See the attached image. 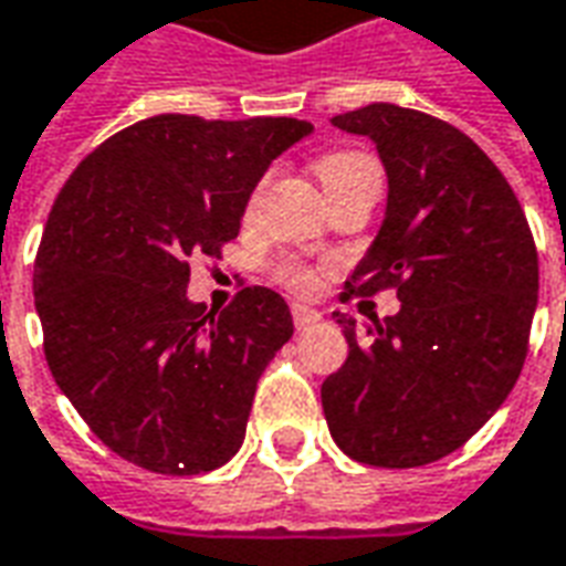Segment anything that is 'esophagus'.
Masks as SVG:
<instances>
[{
  "mask_svg": "<svg viewBox=\"0 0 566 566\" xmlns=\"http://www.w3.org/2000/svg\"><path fill=\"white\" fill-rule=\"evenodd\" d=\"M319 319H323V314L314 311V307H304V304H295V307H292V323H295V328H311L316 326Z\"/></svg>",
  "mask_w": 566,
  "mask_h": 566,
  "instance_id": "34e87169",
  "label": "esophagus"
}]
</instances>
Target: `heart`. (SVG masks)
<instances>
[{"label": "heart", "mask_w": 566, "mask_h": 566, "mask_svg": "<svg viewBox=\"0 0 566 566\" xmlns=\"http://www.w3.org/2000/svg\"><path fill=\"white\" fill-rule=\"evenodd\" d=\"M368 164H375V161H371L368 155H359V151H332V155H326V158H319V161H316V176H319V182H323V186H332V182L340 179L344 174H350V170H356V167H368ZM280 280L295 292L314 290V274L295 262L280 264Z\"/></svg>", "instance_id": "1"}]
</instances>
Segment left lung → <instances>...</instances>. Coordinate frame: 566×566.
<instances>
[{
	"label": "left lung",
	"mask_w": 566,
	"mask_h": 566,
	"mask_svg": "<svg viewBox=\"0 0 566 566\" xmlns=\"http://www.w3.org/2000/svg\"><path fill=\"white\" fill-rule=\"evenodd\" d=\"M332 124L368 136L387 174L384 222L347 286H396L402 307L366 332L335 314L347 363L319 390L328 432L356 463L427 467L482 430L518 380L539 292L531 226L451 124L392 103Z\"/></svg>",
	"instance_id": "8db88e82"
}]
</instances>
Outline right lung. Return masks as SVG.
Instances as JSON below:
<instances>
[{"label":"right lung","mask_w":566,"mask_h":566,"mask_svg":"<svg viewBox=\"0 0 566 566\" xmlns=\"http://www.w3.org/2000/svg\"><path fill=\"white\" fill-rule=\"evenodd\" d=\"M314 124L155 115L84 158L35 255V314L63 396L99 442L161 475L228 463L255 384L292 338L290 304L247 286L222 314L186 295L219 259L264 170Z\"/></svg>","instance_id":"obj_1"}]
</instances>
